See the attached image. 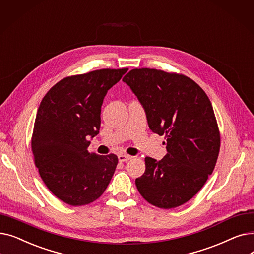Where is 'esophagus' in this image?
Instances as JSON below:
<instances>
[{"label":"esophagus","mask_w":254,"mask_h":254,"mask_svg":"<svg viewBox=\"0 0 254 254\" xmlns=\"http://www.w3.org/2000/svg\"><path fill=\"white\" fill-rule=\"evenodd\" d=\"M131 155H128V154H119L118 155V161L119 162H127L129 161V159H131Z\"/></svg>","instance_id":"obj_1"}]
</instances>
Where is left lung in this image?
<instances>
[{
  "label": "left lung",
  "mask_w": 254,
  "mask_h": 254,
  "mask_svg": "<svg viewBox=\"0 0 254 254\" xmlns=\"http://www.w3.org/2000/svg\"><path fill=\"white\" fill-rule=\"evenodd\" d=\"M123 80L143 105L149 128L167 140L164 158H145L137 189L155 207L181 206L201 190L217 162L220 132L212 104L183 74L141 68Z\"/></svg>",
  "instance_id": "obj_1"
}]
</instances>
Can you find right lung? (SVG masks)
Returning a JSON list of instances; mask_svg holds the SVG:
<instances>
[{
  "label": "right lung",
  "mask_w": 254,
  "mask_h": 254,
  "mask_svg": "<svg viewBox=\"0 0 254 254\" xmlns=\"http://www.w3.org/2000/svg\"><path fill=\"white\" fill-rule=\"evenodd\" d=\"M127 70L101 69L65 77L39 106L32 135L34 162L47 189L65 204H90L110 183L117 156L87 148L89 138L99 134L107 91Z\"/></svg>",
  "instance_id": "obj_1"
}]
</instances>
